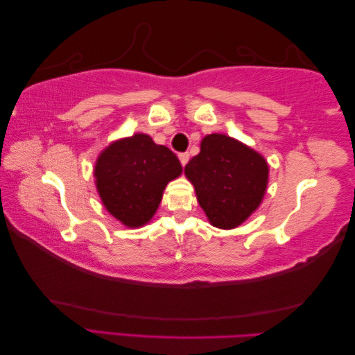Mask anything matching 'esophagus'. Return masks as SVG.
<instances>
[{"label":"esophagus","mask_w":355,"mask_h":355,"mask_svg":"<svg viewBox=\"0 0 355 355\" xmlns=\"http://www.w3.org/2000/svg\"><path fill=\"white\" fill-rule=\"evenodd\" d=\"M188 159H190V155H188V153H179V161H180V164L184 165V167H185V164L188 162Z\"/></svg>","instance_id":"1"}]
</instances>
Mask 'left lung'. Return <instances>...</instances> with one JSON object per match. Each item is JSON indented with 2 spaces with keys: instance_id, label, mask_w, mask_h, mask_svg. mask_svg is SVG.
Wrapping results in <instances>:
<instances>
[{
  "instance_id": "left-lung-1",
  "label": "left lung",
  "mask_w": 355,
  "mask_h": 355,
  "mask_svg": "<svg viewBox=\"0 0 355 355\" xmlns=\"http://www.w3.org/2000/svg\"><path fill=\"white\" fill-rule=\"evenodd\" d=\"M199 205L209 222L234 228L259 207L268 182V165L254 150L225 135H208L200 153L185 165Z\"/></svg>"
}]
</instances>
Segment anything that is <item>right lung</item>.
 Instances as JSON below:
<instances>
[{
	"mask_svg": "<svg viewBox=\"0 0 355 355\" xmlns=\"http://www.w3.org/2000/svg\"><path fill=\"white\" fill-rule=\"evenodd\" d=\"M180 173L178 156L142 133L112 144L95 167L101 199L127 227H141L153 218L165 185Z\"/></svg>",
	"mask_w": 355,
	"mask_h": 355,
	"instance_id": "1",
	"label": "right lung"
}]
</instances>
